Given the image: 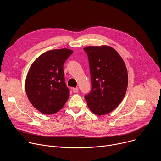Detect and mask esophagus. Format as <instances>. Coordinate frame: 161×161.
Masks as SVG:
<instances>
[{
  "instance_id": "esophagus-1",
  "label": "esophagus",
  "mask_w": 161,
  "mask_h": 161,
  "mask_svg": "<svg viewBox=\"0 0 161 161\" xmlns=\"http://www.w3.org/2000/svg\"><path fill=\"white\" fill-rule=\"evenodd\" d=\"M73 91L75 93H76V92H78V87H76V88H73Z\"/></svg>"
}]
</instances>
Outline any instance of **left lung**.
I'll list each match as a JSON object with an SVG mask.
<instances>
[{
  "instance_id": "8db88e82",
  "label": "left lung",
  "mask_w": 161,
  "mask_h": 161,
  "mask_svg": "<svg viewBox=\"0 0 161 161\" xmlns=\"http://www.w3.org/2000/svg\"><path fill=\"white\" fill-rule=\"evenodd\" d=\"M83 50L88 56L92 83L90 92L84 97L92 111L103 115L115 109L123 100L128 85L127 69L111 47H87Z\"/></svg>"
}]
</instances>
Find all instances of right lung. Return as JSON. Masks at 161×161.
Returning <instances> with one entry per match:
<instances>
[{"label":"right lung","instance_id":"add662e5","mask_svg":"<svg viewBox=\"0 0 161 161\" xmlns=\"http://www.w3.org/2000/svg\"><path fill=\"white\" fill-rule=\"evenodd\" d=\"M73 52L67 48L47 52L30 67L25 81L26 94L34 107L43 114L57 113L69 97L64 64Z\"/></svg>","mask_w":161,"mask_h":161}]
</instances>
